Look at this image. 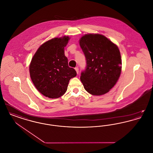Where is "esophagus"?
<instances>
[{
    "label": "esophagus",
    "mask_w": 153,
    "mask_h": 153,
    "mask_svg": "<svg viewBox=\"0 0 153 153\" xmlns=\"http://www.w3.org/2000/svg\"><path fill=\"white\" fill-rule=\"evenodd\" d=\"M75 70H76V72L77 74H79V68L78 67H76L75 68Z\"/></svg>",
    "instance_id": "esophagus-1"
}]
</instances>
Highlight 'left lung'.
Segmentation results:
<instances>
[{"mask_svg": "<svg viewBox=\"0 0 153 153\" xmlns=\"http://www.w3.org/2000/svg\"><path fill=\"white\" fill-rule=\"evenodd\" d=\"M87 66L80 80L89 94L107 93L119 79L122 69L120 51L115 44L100 34H86L80 39Z\"/></svg>", "mask_w": 153, "mask_h": 153, "instance_id": "left-lung-1", "label": "left lung"}]
</instances>
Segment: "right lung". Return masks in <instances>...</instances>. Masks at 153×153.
I'll use <instances>...</instances> for the list:
<instances>
[{
    "label": "right lung",
    "instance_id": "right-lung-1",
    "mask_svg": "<svg viewBox=\"0 0 153 153\" xmlns=\"http://www.w3.org/2000/svg\"><path fill=\"white\" fill-rule=\"evenodd\" d=\"M69 38H55L42 44L30 65V74L37 90L46 97L56 99L64 95L71 79L77 74L68 66L64 47Z\"/></svg>",
    "mask_w": 153,
    "mask_h": 153
}]
</instances>
